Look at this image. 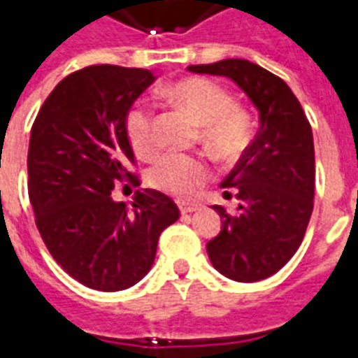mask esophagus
I'll use <instances>...</instances> for the list:
<instances>
[{
	"instance_id": "1",
	"label": "esophagus",
	"mask_w": 358,
	"mask_h": 358,
	"mask_svg": "<svg viewBox=\"0 0 358 358\" xmlns=\"http://www.w3.org/2000/svg\"><path fill=\"white\" fill-rule=\"evenodd\" d=\"M178 207L182 215H189V213H195V210L201 209V205H197V203H189V201H180Z\"/></svg>"
}]
</instances>
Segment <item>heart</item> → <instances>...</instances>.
Instances as JSON below:
<instances>
[{
    "label": "heart",
    "instance_id": "1",
    "mask_svg": "<svg viewBox=\"0 0 358 358\" xmlns=\"http://www.w3.org/2000/svg\"><path fill=\"white\" fill-rule=\"evenodd\" d=\"M163 95L199 126V140L213 155L230 159L248 143V115L232 105L230 95L205 78H184L164 88ZM126 138L134 153L151 159L159 151L153 132V115L143 103H136L126 115ZM209 176V164L199 157L166 155L149 174L151 184L176 197H189Z\"/></svg>",
    "mask_w": 358,
    "mask_h": 358
}]
</instances>
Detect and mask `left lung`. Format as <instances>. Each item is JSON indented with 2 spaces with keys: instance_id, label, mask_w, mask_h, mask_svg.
<instances>
[{
  "instance_id": "obj_1",
  "label": "left lung",
  "mask_w": 358,
  "mask_h": 358,
  "mask_svg": "<svg viewBox=\"0 0 358 358\" xmlns=\"http://www.w3.org/2000/svg\"><path fill=\"white\" fill-rule=\"evenodd\" d=\"M187 71L230 78L259 113L255 140L222 182L236 187L238 213L228 215L215 205L222 228L207 243L210 263L222 276L259 282L295 255L307 232L315 199L313 130L289 86L263 66L224 59Z\"/></svg>"
}]
</instances>
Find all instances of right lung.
<instances>
[{
  "mask_svg": "<svg viewBox=\"0 0 358 358\" xmlns=\"http://www.w3.org/2000/svg\"><path fill=\"white\" fill-rule=\"evenodd\" d=\"M145 69L86 66L59 82L30 132L28 194L36 226L66 274L97 292L138 284L155 261L157 241L180 210L169 195L138 189L115 201L134 151L126 115L155 82Z\"/></svg>",
  "mask_w": 358,
  "mask_h": 358,
  "instance_id": "add662e5",
  "label": "right lung"
}]
</instances>
